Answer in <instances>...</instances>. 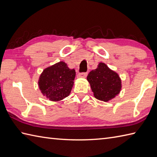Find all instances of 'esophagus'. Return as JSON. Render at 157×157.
Returning <instances> with one entry per match:
<instances>
[{
    "instance_id": "34e87169",
    "label": "esophagus",
    "mask_w": 157,
    "mask_h": 157,
    "mask_svg": "<svg viewBox=\"0 0 157 157\" xmlns=\"http://www.w3.org/2000/svg\"><path fill=\"white\" fill-rule=\"evenodd\" d=\"M88 75V73H79L78 75V78H86V76Z\"/></svg>"
}]
</instances>
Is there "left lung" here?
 <instances>
[{"label": "left lung", "instance_id": "1", "mask_svg": "<svg viewBox=\"0 0 157 157\" xmlns=\"http://www.w3.org/2000/svg\"><path fill=\"white\" fill-rule=\"evenodd\" d=\"M87 80L90 84L94 97L108 102L117 96L121 89V80L119 75L104 63L88 73Z\"/></svg>", "mask_w": 157, "mask_h": 157}]
</instances>
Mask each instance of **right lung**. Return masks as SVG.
<instances>
[{
  "instance_id": "right-lung-1",
  "label": "right lung",
  "mask_w": 157,
  "mask_h": 157,
  "mask_svg": "<svg viewBox=\"0 0 157 157\" xmlns=\"http://www.w3.org/2000/svg\"><path fill=\"white\" fill-rule=\"evenodd\" d=\"M75 77V69L60 61L43 70L38 82L39 89L50 101H60L69 95Z\"/></svg>"
}]
</instances>
